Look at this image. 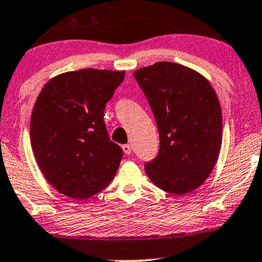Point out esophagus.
<instances>
[{
    "instance_id": "34e87169",
    "label": "esophagus",
    "mask_w": 262,
    "mask_h": 262,
    "mask_svg": "<svg viewBox=\"0 0 262 262\" xmlns=\"http://www.w3.org/2000/svg\"><path fill=\"white\" fill-rule=\"evenodd\" d=\"M122 149H123V151H124V154H127V155H129L132 152V145H130V144H124V145L122 146Z\"/></svg>"
}]
</instances>
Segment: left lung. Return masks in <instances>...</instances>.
Returning a JSON list of instances; mask_svg holds the SVG:
<instances>
[{
	"mask_svg": "<svg viewBox=\"0 0 262 262\" xmlns=\"http://www.w3.org/2000/svg\"><path fill=\"white\" fill-rule=\"evenodd\" d=\"M154 113L160 149L145 172L159 188L185 194L200 187L221 151L223 124L215 91L201 74L160 61L134 71Z\"/></svg>",
	"mask_w": 262,
	"mask_h": 262,
	"instance_id": "obj_1",
	"label": "left lung"
}]
</instances>
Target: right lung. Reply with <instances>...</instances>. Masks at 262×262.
Returning <instances> with one entry per match:
<instances>
[{
	"label": "right lung",
	"mask_w": 262,
	"mask_h": 262,
	"mask_svg": "<svg viewBox=\"0 0 262 262\" xmlns=\"http://www.w3.org/2000/svg\"><path fill=\"white\" fill-rule=\"evenodd\" d=\"M124 71L83 69L48 81L31 117V144L48 182L65 196L83 200L114 179L123 151L110 139L104 107Z\"/></svg>",
	"instance_id": "add662e5"
}]
</instances>
